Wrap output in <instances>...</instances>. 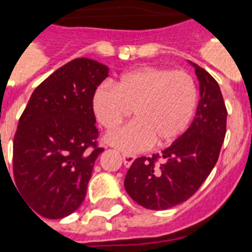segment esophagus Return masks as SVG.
I'll return each instance as SVG.
<instances>
[{"mask_svg": "<svg viewBox=\"0 0 252 252\" xmlns=\"http://www.w3.org/2000/svg\"><path fill=\"white\" fill-rule=\"evenodd\" d=\"M134 158H136V156H134V155H132V153H123V162H124V165H126V168L132 165V162L134 161Z\"/></svg>", "mask_w": 252, "mask_h": 252, "instance_id": "34e87169", "label": "esophagus"}]
</instances>
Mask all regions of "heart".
Here are the masks:
<instances>
[{
	"mask_svg": "<svg viewBox=\"0 0 252 252\" xmlns=\"http://www.w3.org/2000/svg\"><path fill=\"white\" fill-rule=\"evenodd\" d=\"M197 96L194 79L186 71L143 67L123 75L116 87H97L92 105L107 130L119 128L133 111L134 122L107 140L124 152H141L177 139L193 118Z\"/></svg>",
	"mask_w": 252,
	"mask_h": 252,
	"instance_id": "b5f03b06",
	"label": "heart"
}]
</instances>
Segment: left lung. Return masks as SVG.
Instances as JSON below:
<instances>
[{
	"instance_id": "left-lung-1",
	"label": "left lung",
	"mask_w": 252,
	"mask_h": 252,
	"mask_svg": "<svg viewBox=\"0 0 252 252\" xmlns=\"http://www.w3.org/2000/svg\"><path fill=\"white\" fill-rule=\"evenodd\" d=\"M199 99L195 118L181 137L161 155L139 157L126 172V193L145 209L166 210L199 189L220 157L226 134L227 109L217 80L198 64ZM161 164H158V160Z\"/></svg>"
}]
</instances>
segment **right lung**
Returning <instances> with one entry per match:
<instances>
[{"label": "right lung", "mask_w": 252, "mask_h": 252, "mask_svg": "<svg viewBox=\"0 0 252 252\" xmlns=\"http://www.w3.org/2000/svg\"><path fill=\"white\" fill-rule=\"evenodd\" d=\"M107 76V66L76 58L34 90L19 118L13 141L15 189L43 218H64L84 201L95 160L104 151L96 141L92 99Z\"/></svg>", "instance_id": "right-lung-1"}]
</instances>
